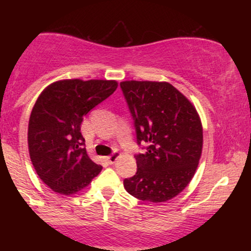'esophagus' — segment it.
<instances>
[{
	"label": "esophagus",
	"instance_id": "obj_1",
	"mask_svg": "<svg viewBox=\"0 0 251 251\" xmlns=\"http://www.w3.org/2000/svg\"><path fill=\"white\" fill-rule=\"evenodd\" d=\"M118 158H119V157H118V154L113 153V154L108 155V157H106V160H107L109 164H114L118 160Z\"/></svg>",
	"mask_w": 251,
	"mask_h": 251
}]
</instances>
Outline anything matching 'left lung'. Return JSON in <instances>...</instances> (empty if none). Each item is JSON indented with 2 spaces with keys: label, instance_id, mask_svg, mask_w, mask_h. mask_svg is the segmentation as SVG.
Here are the masks:
<instances>
[{
  "label": "left lung",
  "instance_id": "obj_1",
  "mask_svg": "<svg viewBox=\"0 0 251 251\" xmlns=\"http://www.w3.org/2000/svg\"><path fill=\"white\" fill-rule=\"evenodd\" d=\"M120 87L133 117L137 142L149 145L145 153L135 155L137 174L124 180V186L140 201L172 200L189 185L200 163V114L169 82L128 80Z\"/></svg>",
  "mask_w": 251,
  "mask_h": 251
}]
</instances>
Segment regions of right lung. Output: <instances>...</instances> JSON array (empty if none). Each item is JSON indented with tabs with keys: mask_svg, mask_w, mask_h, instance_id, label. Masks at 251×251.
Instances as JSON below:
<instances>
[{
	"mask_svg": "<svg viewBox=\"0 0 251 251\" xmlns=\"http://www.w3.org/2000/svg\"><path fill=\"white\" fill-rule=\"evenodd\" d=\"M117 87L116 80L66 79L50 83L37 98L28 124V150L40 179L56 194H77L101 171L83 148L81 123Z\"/></svg>",
	"mask_w": 251,
	"mask_h": 251,
	"instance_id": "obj_1",
	"label": "right lung"
}]
</instances>
